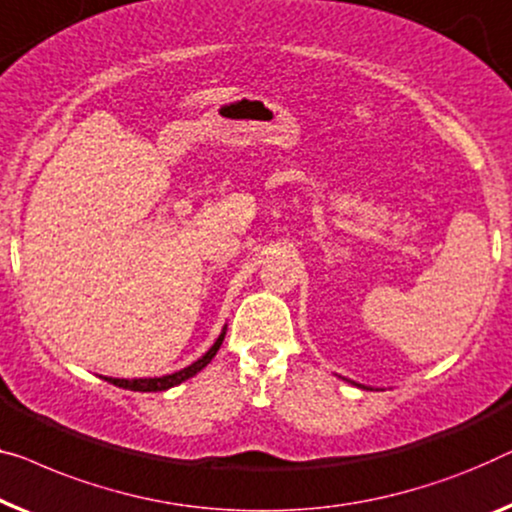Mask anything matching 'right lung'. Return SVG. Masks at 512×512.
I'll use <instances>...</instances> for the list:
<instances>
[{
  "label": "right lung",
  "instance_id": "right-lung-1",
  "mask_svg": "<svg viewBox=\"0 0 512 512\" xmlns=\"http://www.w3.org/2000/svg\"><path fill=\"white\" fill-rule=\"evenodd\" d=\"M224 335H226V332H221L217 342H214V346L203 355L201 360H196L194 365L184 367V369H180V372H175V374L161 376V379H131V381H129V379H108V376H106V381L117 385V388L136 390V392H159V390H168V388H173V385H180L182 381H187V379H191V376H196L198 372H201V369L207 365V362H210V360L214 358V355H217L221 342H224Z\"/></svg>",
  "mask_w": 512,
  "mask_h": 512
}]
</instances>
